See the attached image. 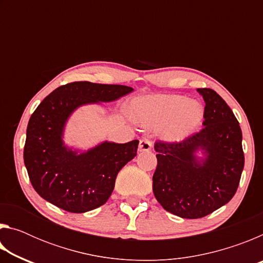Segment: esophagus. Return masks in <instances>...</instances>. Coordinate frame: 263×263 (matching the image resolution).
<instances>
[{"label": "esophagus", "mask_w": 263, "mask_h": 263, "mask_svg": "<svg viewBox=\"0 0 263 263\" xmlns=\"http://www.w3.org/2000/svg\"><path fill=\"white\" fill-rule=\"evenodd\" d=\"M153 142L152 140H149L148 138H142L139 142V151L140 152H148L152 148Z\"/></svg>", "instance_id": "esophagus-1"}]
</instances>
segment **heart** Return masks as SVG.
<instances>
[{"label": "heart", "mask_w": 263, "mask_h": 263, "mask_svg": "<svg viewBox=\"0 0 263 263\" xmlns=\"http://www.w3.org/2000/svg\"><path fill=\"white\" fill-rule=\"evenodd\" d=\"M133 115L146 126L162 125L168 140H182L193 133L203 117L202 105L180 95L146 96L133 104Z\"/></svg>", "instance_id": "heart-1"}]
</instances>
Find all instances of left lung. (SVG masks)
Wrapping results in <instances>:
<instances>
[{"label":"left lung","mask_w":263,"mask_h":263,"mask_svg":"<svg viewBox=\"0 0 263 263\" xmlns=\"http://www.w3.org/2000/svg\"><path fill=\"white\" fill-rule=\"evenodd\" d=\"M197 91L205 102L202 130L182 141L154 145L155 198L166 211L188 219L205 217L229 203L245 163L242 133L233 111L212 89ZM197 150L206 158L198 160Z\"/></svg>","instance_id":"obj_1"}]
</instances>
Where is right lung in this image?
Instances as JSON below:
<instances>
[{
	"label": "right lung",
	"mask_w": 263,
	"mask_h": 263,
	"mask_svg": "<svg viewBox=\"0 0 263 263\" xmlns=\"http://www.w3.org/2000/svg\"><path fill=\"white\" fill-rule=\"evenodd\" d=\"M133 89L88 81L57 88L31 115L26 130L24 163L34 190L62 210L83 213L108 201L118 172L137 155L139 140L104 141L78 153L62 141L65 124L79 106L112 102Z\"/></svg>",
	"instance_id": "obj_1"
}]
</instances>
